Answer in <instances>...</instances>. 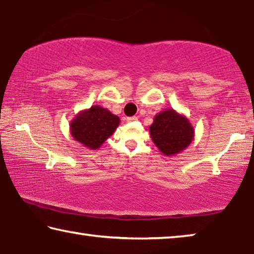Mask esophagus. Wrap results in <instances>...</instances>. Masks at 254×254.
<instances>
[{
	"label": "esophagus",
	"instance_id": "34e87169",
	"mask_svg": "<svg viewBox=\"0 0 254 254\" xmlns=\"http://www.w3.org/2000/svg\"><path fill=\"white\" fill-rule=\"evenodd\" d=\"M136 120H137L136 117H130V118H127V122H134Z\"/></svg>",
	"mask_w": 254,
	"mask_h": 254
}]
</instances>
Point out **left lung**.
<instances>
[{
  "label": "left lung",
  "instance_id": "1",
  "mask_svg": "<svg viewBox=\"0 0 254 254\" xmlns=\"http://www.w3.org/2000/svg\"><path fill=\"white\" fill-rule=\"evenodd\" d=\"M149 131L153 143L165 156L182 152L194 139V127L189 120L171 109L158 113Z\"/></svg>",
  "mask_w": 254,
  "mask_h": 254
}]
</instances>
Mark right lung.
I'll return each mask as SVG.
<instances>
[{"mask_svg": "<svg viewBox=\"0 0 254 254\" xmlns=\"http://www.w3.org/2000/svg\"><path fill=\"white\" fill-rule=\"evenodd\" d=\"M120 124V119L107 109L93 105L79 112L70 123V133L76 141L86 148L97 150L105 140L113 134Z\"/></svg>", "mask_w": 254, "mask_h": 254, "instance_id": "obj_1", "label": "right lung"}]
</instances>
